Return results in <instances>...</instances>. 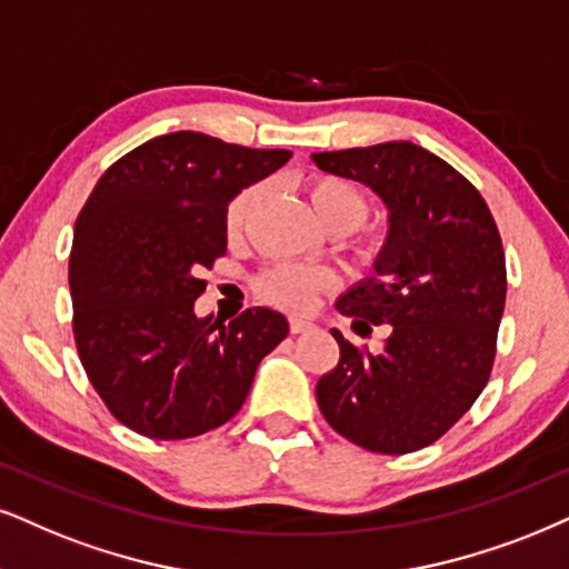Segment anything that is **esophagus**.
<instances>
[{"mask_svg": "<svg viewBox=\"0 0 569 569\" xmlns=\"http://www.w3.org/2000/svg\"><path fill=\"white\" fill-rule=\"evenodd\" d=\"M312 328H315L312 320H307V318H291L289 320L291 333H305V330H312Z\"/></svg>", "mask_w": 569, "mask_h": 569, "instance_id": "34e87169", "label": "esophagus"}]
</instances>
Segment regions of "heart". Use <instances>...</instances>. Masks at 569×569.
Segmentation results:
<instances>
[{
  "instance_id": "heart-1",
  "label": "heart",
  "mask_w": 569,
  "mask_h": 569,
  "mask_svg": "<svg viewBox=\"0 0 569 569\" xmlns=\"http://www.w3.org/2000/svg\"><path fill=\"white\" fill-rule=\"evenodd\" d=\"M307 197L312 201V210L322 220V226H343L355 231L368 218V199L357 183L338 176H312L307 181ZM260 199V186H247L226 207V231L239 233L247 222L251 207ZM257 291L272 305L301 309L322 289L333 286V276L326 268L315 264L280 262L262 270L257 276Z\"/></svg>"
}]
</instances>
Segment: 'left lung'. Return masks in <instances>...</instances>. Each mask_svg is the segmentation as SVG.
Here are the masks:
<instances>
[{"instance_id": "left-lung-1", "label": "left lung", "mask_w": 569, "mask_h": 569, "mask_svg": "<svg viewBox=\"0 0 569 569\" xmlns=\"http://www.w3.org/2000/svg\"><path fill=\"white\" fill-rule=\"evenodd\" d=\"M312 160L365 183L388 210L376 276L336 301L359 336L383 326L388 338L372 355L330 330L341 357L315 388L320 412L362 449L409 455L455 426L491 376L507 299L499 228L476 186L412 141Z\"/></svg>"}]
</instances>
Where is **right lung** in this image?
<instances>
[{"instance_id": "add662e5", "label": "right lung", "mask_w": 569, "mask_h": 569, "mask_svg": "<svg viewBox=\"0 0 569 569\" xmlns=\"http://www.w3.org/2000/svg\"><path fill=\"white\" fill-rule=\"evenodd\" d=\"M289 157L178 131L120 157L93 186L70 249L73 336L91 386L126 428L157 441L220 428L289 333L268 307L228 326L193 315L201 272L226 254L228 201Z\"/></svg>"}]
</instances>
